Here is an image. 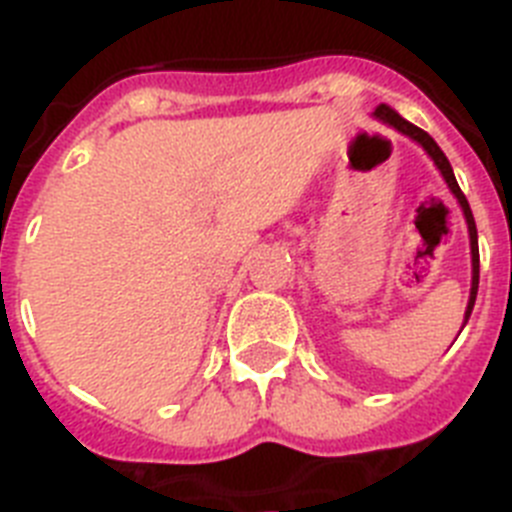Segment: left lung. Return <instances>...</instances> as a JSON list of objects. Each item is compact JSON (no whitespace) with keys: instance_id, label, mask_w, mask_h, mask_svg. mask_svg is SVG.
Instances as JSON below:
<instances>
[{"instance_id":"obj_1","label":"left lung","mask_w":512,"mask_h":512,"mask_svg":"<svg viewBox=\"0 0 512 512\" xmlns=\"http://www.w3.org/2000/svg\"><path fill=\"white\" fill-rule=\"evenodd\" d=\"M374 117H377L379 122H384V125H390L392 130H397V133L405 135V138L415 140V143H418V146L428 153V158H431L433 164H436V169L441 171L443 182H446V187L451 189V194H454L456 202H459L461 212H464V220H467V230H469V253H472V289H469V302H467V310H464V323H461V328H464L469 320V315H472V307H474V300H477V287H479L477 225H474V215H472V210H469L467 197H464V192H461L459 184H456V176H454V169H451V164H449V158L443 156V151L438 148V143L431 138V135L425 133V130H420L418 125H413V122L405 120V117L397 115L390 104H379L377 110H374Z\"/></svg>"}]
</instances>
